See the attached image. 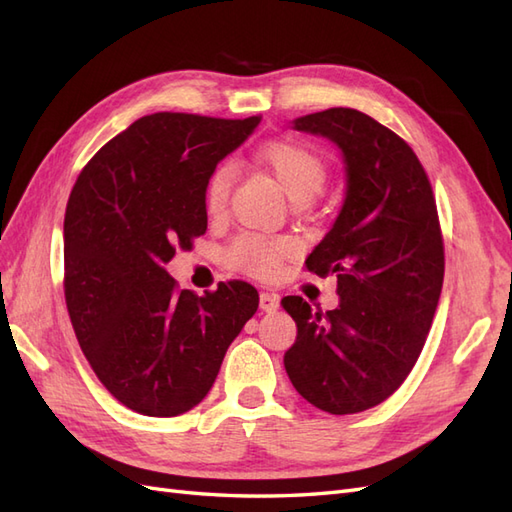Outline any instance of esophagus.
I'll return each instance as SVG.
<instances>
[{"label": "esophagus", "instance_id": "34e87169", "mask_svg": "<svg viewBox=\"0 0 512 512\" xmlns=\"http://www.w3.org/2000/svg\"><path fill=\"white\" fill-rule=\"evenodd\" d=\"M259 309L264 313H274L276 309H279V296L264 291V294L259 296Z\"/></svg>", "mask_w": 512, "mask_h": 512}]
</instances>
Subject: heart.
Wrapping results in <instances>:
<instances>
[{"label":"heart","instance_id":"heart-1","mask_svg":"<svg viewBox=\"0 0 512 512\" xmlns=\"http://www.w3.org/2000/svg\"><path fill=\"white\" fill-rule=\"evenodd\" d=\"M257 163L272 173L285 195L304 203L315 197L326 182L328 167L319 152L306 143L294 139L268 141L257 152ZM233 184V169L229 165L216 167L206 184V208L210 214H221L227 206V199ZM289 253V244L283 240H270L257 233H244L231 244L229 255L238 268L255 274H274L281 266V259Z\"/></svg>","mask_w":512,"mask_h":512}]
</instances>
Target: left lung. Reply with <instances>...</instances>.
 <instances>
[{
	"label": "left lung",
	"instance_id": "1",
	"mask_svg": "<svg viewBox=\"0 0 512 512\" xmlns=\"http://www.w3.org/2000/svg\"><path fill=\"white\" fill-rule=\"evenodd\" d=\"M326 137L345 163V199L306 268L337 274L339 306L281 300L298 326L285 352L291 384L328 414H356L397 390L427 341L444 281L435 197L418 156L367 113L334 107L291 122Z\"/></svg>",
	"mask_w": 512,
	"mask_h": 512
}]
</instances>
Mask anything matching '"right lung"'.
I'll return each instance as SVG.
<instances>
[{"label": "right lung", "instance_id": "obj_1", "mask_svg": "<svg viewBox=\"0 0 512 512\" xmlns=\"http://www.w3.org/2000/svg\"><path fill=\"white\" fill-rule=\"evenodd\" d=\"M259 115L152 113L102 145L64 218V294L83 354L128 410L180 416L210 392L227 347L259 306L221 283L195 296L167 272L175 248L208 229L206 184L253 135Z\"/></svg>", "mask_w": 512, "mask_h": 512}]
</instances>
